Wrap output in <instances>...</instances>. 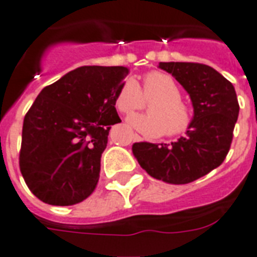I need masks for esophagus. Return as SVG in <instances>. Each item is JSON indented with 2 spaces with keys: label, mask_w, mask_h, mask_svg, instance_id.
Masks as SVG:
<instances>
[{
  "label": "esophagus",
  "mask_w": 257,
  "mask_h": 257,
  "mask_svg": "<svg viewBox=\"0 0 257 257\" xmlns=\"http://www.w3.org/2000/svg\"><path fill=\"white\" fill-rule=\"evenodd\" d=\"M133 140H135V141H140L141 137L139 136V135H133Z\"/></svg>",
  "instance_id": "1"
}]
</instances>
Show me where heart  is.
Here are the masks:
<instances>
[{
	"label": "heart",
	"instance_id": "b5f03b06",
	"mask_svg": "<svg viewBox=\"0 0 257 257\" xmlns=\"http://www.w3.org/2000/svg\"><path fill=\"white\" fill-rule=\"evenodd\" d=\"M144 97L153 100L149 114H133L128 118L131 126L147 136L157 137L165 132L176 136L187 132L192 124L191 109L184 104L175 80L161 72H151L145 76L141 92L135 78H126L116 97V106L121 113L131 114L144 106Z\"/></svg>",
	"mask_w": 257,
	"mask_h": 257
}]
</instances>
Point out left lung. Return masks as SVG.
<instances>
[{"label": "left lung", "instance_id": "1", "mask_svg": "<svg viewBox=\"0 0 257 257\" xmlns=\"http://www.w3.org/2000/svg\"><path fill=\"white\" fill-rule=\"evenodd\" d=\"M159 68L171 73L191 97L192 124L175 143H135L132 152L153 179L168 184L192 183L227 157L240 109L235 88L204 64L160 62Z\"/></svg>", "mask_w": 257, "mask_h": 257}]
</instances>
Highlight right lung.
Listing matches in <instances>:
<instances>
[{
	"instance_id": "1",
	"label": "right lung",
	"mask_w": 257,
	"mask_h": 257,
	"mask_svg": "<svg viewBox=\"0 0 257 257\" xmlns=\"http://www.w3.org/2000/svg\"><path fill=\"white\" fill-rule=\"evenodd\" d=\"M129 69L80 66L42 89L22 126L20 169L36 197L50 205L81 203L100 177L101 155Z\"/></svg>"
}]
</instances>
